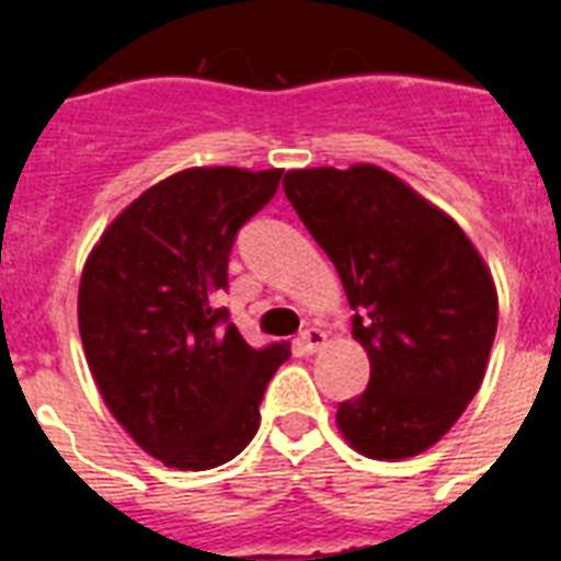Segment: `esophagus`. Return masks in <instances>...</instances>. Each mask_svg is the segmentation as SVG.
Wrapping results in <instances>:
<instances>
[{"mask_svg":"<svg viewBox=\"0 0 561 561\" xmlns=\"http://www.w3.org/2000/svg\"><path fill=\"white\" fill-rule=\"evenodd\" d=\"M297 342H300V348H304L306 354H317V351L329 342V336H325L323 329H306Z\"/></svg>","mask_w":561,"mask_h":561,"instance_id":"34e87169","label":"esophagus"}]
</instances>
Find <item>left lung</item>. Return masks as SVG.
I'll return each instance as SVG.
<instances>
[{
	"mask_svg": "<svg viewBox=\"0 0 561 561\" xmlns=\"http://www.w3.org/2000/svg\"><path fill=\"white\" fill-rule=\"evenodd\" d=\"M284 191L348 295L368 390L336 410L365 458L404 460L453 430L480 390L497 289L453 216L370 162L286 171Z\"/></svg>",
	"mask_w": 561,
	"mask_h": 561,
	"instance_id": "8db88e82",
	"label": "left lung"
}]
</instances>
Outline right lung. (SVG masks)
I'll use <instances>...</instances> for the list:
<instances>
[{
	"mask_svg": "<svg viewBox=\"0 0 561 561\" xmlns=\"http://www.w3.org/2000/svg\"><path fill=\"white\" fill-rule=\"evenodd\" d=\"M280 168H185L142 191L103 230L78 286L89 370L134 444L173 469L236 458L289 342L252 348L213 309L232 241L275 196Z\"/></svg>",
	"mask_w": 561,
	"mask_h": 561,
	"instance_id": "add662e5",
	"label": "right lung"
}]
</instances>
